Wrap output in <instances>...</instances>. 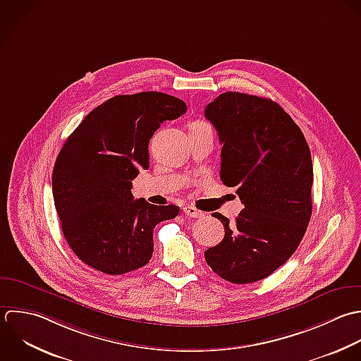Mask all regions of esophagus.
I'll return each mask as SVG.
<instances>
[{
    "label": "esophagus",
    "mask_w": 361,
    "mask_h": 361,
    "mask_svg": "<svg viewBox=\"0 0 361 361\" xmlns=\"http://www.w3.org/2000/svg\"><path fill=\"white\" fill-rule=\"evenodd\" d=\"M183 211H184V214H185L187 216H191V218H201V216L204 215L200 209H197V208H194V207H191V205H185V207L183 208Z\"/></svg>",
    "instance_id": "obj_1"
}]
</instances>
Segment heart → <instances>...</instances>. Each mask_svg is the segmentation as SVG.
Returning a JSON list of instances; mask_svg holds the SVG:
<instances>
[{
  "mask_svg": "<svg viewBox=\"0 0 361 361\" xmlns=\"http://www.w3.org/2000/svg\"><path fill=\"white\" fill-rule=\"evenodd\" d=\"M201 128H209V125L202 122V121H195L190 125V129H201Z\"/></svg>",
  "mask_w": 361,
  "mask_h": 361,
  "instance_id": "1",
  "label": "heart"
}]
</instances>
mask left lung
Segmentation results:
<instances>
[{"label":"left lung","mask_w":361,"mask_h":361,"mask_svg":"<svg viewBox=\"0 0 361 361\" xmlns=\"http://www.w3.org/2000/svg\"><path fill=\"white\" fill-rule=\"evenodd\" d=\"M218 130L221 180L236 187L245 208L225 228L221 243L205 252L208 266L233 284L260 281L300 246L312 214L314 169L300 126L274 101L224 92L205 108Z\"/></svg>","instance_id":"1"}]
</instances>
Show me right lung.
I'll list each match as a JSON object with an SVG mask.
<instances>
[{"instance_id":"1","label":"right lung","mask_w":361,"mask_h":361,"mask_svg":"<svg viewBox=\"0 0 361 361\" xmlns=\"http://www.w3.org/2000/svg\"><path fill=\"white\" fill-rule=\"evenodd\" d=\"M183 99L157 91L116 95L92 109L57 154L51 188L63 235L87 266L121 276L149 263L153 229L176 205L133 200L132 180L149 169V142Z\"/></svg>"}]
</instances>
